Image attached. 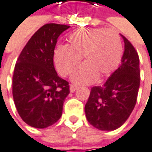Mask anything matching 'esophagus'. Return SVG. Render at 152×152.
I'll list each match as a JSON object with an SVG mask.
<instances>
[{"instance_id": "esophagus-1", "label": "esophagus", "mask_w": 152, "mask_h": 152, "mask_svg": "<svg viewBox=\"0 0 152 152\" xmlns=\"http://www.w3.org/2000/svg\"><path fill=\"white\" fill-rule=\"evenodd\" d=\"M76 88H77V86L76 85H71L70 86V91L71 92H74L76 90Z\"/></svg>"}]
</instances>
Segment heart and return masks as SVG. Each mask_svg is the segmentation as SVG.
Listing matches in <instances>:
<instances>
[{
	"instance_id": "heart-1",
	"label": "heart",
	"mask_w": 152,
	"mask_h": 152,
	"mask_svg": "<svg viewBox=\"0 0 152 152\" xmlns=\"http://www.w3.org/2000/svg\"><path fill=\"white\" fill-rule=\"evenodd\" d=\"M123 44L119 34L112 29H79L70 34L66 46H59L54 53V62L62 76L72 74L81 58L85 63L73 74L76 83L88 84L114 72L121 63Z\"/></svg>"
}]
</instances>
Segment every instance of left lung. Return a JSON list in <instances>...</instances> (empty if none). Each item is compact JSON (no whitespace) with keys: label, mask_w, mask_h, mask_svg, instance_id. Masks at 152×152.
<instances>
[{"label":"left lung","mask_w":152,"mask_h":152,"mask_svg":"<svg viewBox=\"0 0 152 152\" xmlns=\"http://www.w3.org/2000/svg\"><path fill=\"white\" fill-rule=\"evenodd\" d=\"M125 51L121 65L104 86L93 87L85 105L88 121L96 128L112 131L122 126L134 108L140 86L137 51L123 36Z\"/></svg>","instance_id":"1"}]
</instances>
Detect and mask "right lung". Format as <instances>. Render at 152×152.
<instances>
[{
    "label": "right lung",
    "mask_w": 152,
    "mask_h": 152,
    "mask_svg": "<svg viewBox=\"0 0 152 152\" xmlns=\"http://www.w3.org/2000/svg\"><path fill=\"white\" fill-rule=\"evenodd\" d=\"M69 27L58 24L42 26L16 63L12 79L14 103L21 118L33 127H48L62 116L70 86L56 72L54 50L57 38Z\"/></svg>",
    "instance_id": "1"
}]
</instances>
